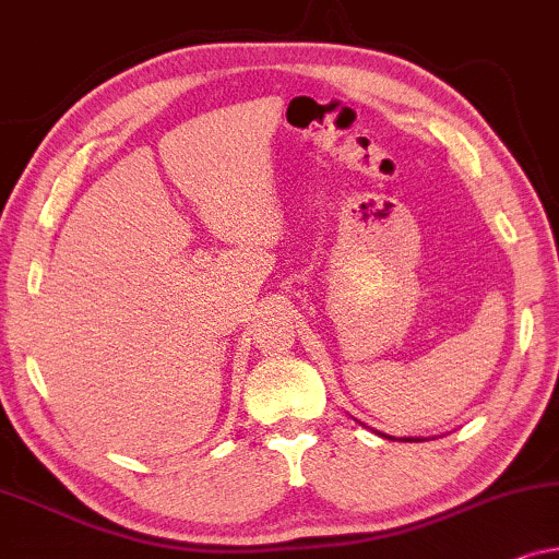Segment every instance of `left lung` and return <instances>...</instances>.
<instances>
[{
    "label": "left lung",
    "mask_w": 559,
    "mask_h": 559,
    "mask_svg": "<svg viewBox=\"0 0 559 559\" xmlns=\"http://www.w3.org/2000/svg\"><path fill=\"white\" fill-rule=\"evenodd\" d=\"M381 435V432H379ZM381 438H386V435H381ZM389 440H394V438H389ZM404 440H419V438H404Z\"/></svg>",
    "instance_id": "1"
}]
</instances>
